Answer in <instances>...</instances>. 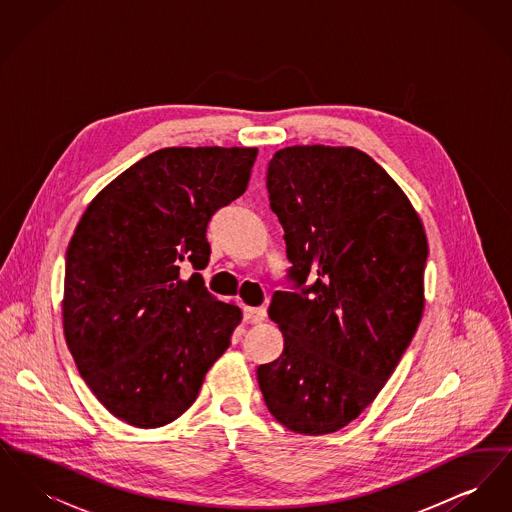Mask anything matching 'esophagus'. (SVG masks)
Returning a JSON list of instances; mask_svg holds the SVG:
<instances>
[{
	"label": "esophagus",
	"mask_w": 512,
	"mask_h": 512,
	"mask_svg": "<svg viewBox=\"0 0 512 512\" xmlns=\"http://www.w3.org/2000/svg\"><path fill=\"white\" fill-rule=\"evenodd\" d=\"M265 318H267V309L265 307H245L244 309L245 322L257 324V322H263Z\"/></svg>",
	"instance_id": "34e87169"
}]
</instances>
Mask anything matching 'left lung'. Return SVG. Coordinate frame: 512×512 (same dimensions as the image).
<instances>
[{"label":"left lung","instance_id":"left-lung-1","mask_svg":"<svg viewBox=\"0 0 512 512\" xmlns=\"http://www.w3.org/2000/svg\"><path fill=\"white\" fill-rule=\"evenodd\" d=\"M267 190L293 292L272 295L284 351L257 368L259 388L288 430L332 434L376 399L411 345L424 309V226L355 147H284Z\"/></svg>","mask_w":512,"mask_h":512}]
</instances>
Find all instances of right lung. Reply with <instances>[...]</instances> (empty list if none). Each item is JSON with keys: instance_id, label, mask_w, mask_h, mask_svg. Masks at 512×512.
I'll list each match as a JSON object with an SVG mask.
<instances>
[{"instance_id": "1", "label": "right lung", "mask_w": 512, "mask_h": 512, "mask_svg": "<svg viewBox=\"0 0 512 512\" xmlns=\"http://www.w3.org/2000/svg\"><path fill=\"white\" fill-rule=\"evenodd\" d=\"M257 147H165L99 192L65 259L63 330L99 403L136 428L186 413L242 320L203 286L207 226L244 194ZM195 272L190 279L181 268Z\"/></svg>"}]
</instances>
